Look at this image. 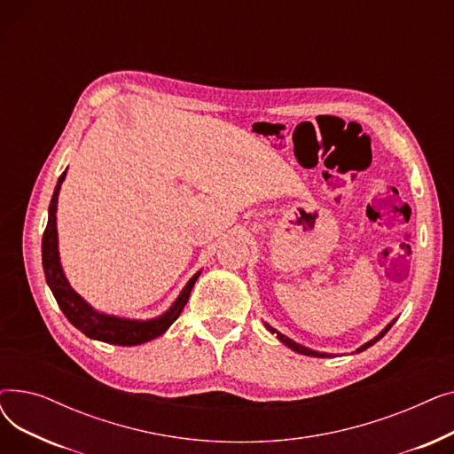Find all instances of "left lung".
I'll use <instances>...</instances> for the list:
<instances>
[{
	"label": "left lung",
	"mask_w": 454,
	"mask_h": 454,
	"mask_svg": "<svg viewBox=\"0 0 454 454\" xmlns=\"http://www.w3.org/2000/svg\"><path fill=\"white\" fill-rule=\"evenodd\" d=\"M395 320H397V318H394V320H392V322H390V324H388V325H387V327H385L383 331H380V333H379V335H377V337H373L372 340H368V342H366V344H363L361 348H356V349H355V353H361V351L368 349L370 346H373V344H375L377 340H380V339H383V337L387 335V333H388V329H390V327H392V325L395 324ZM265 327H267V329H269V331L272 333V335H276V339H278V340H279L281 344H285V346H287V348H291L293 351H296V353H300V355H307V356H320V359H325V356H327V359H329V356H335V355H333V353H324V351H317V349H311V348H305V346H301V344L294 342L293 339H289V337H285V335H283V333H279L278 329H274V327H272L270 324H267V322H265Z\"/></svg>",
	"instance_id": "left-lung-1"
}]
</instances>
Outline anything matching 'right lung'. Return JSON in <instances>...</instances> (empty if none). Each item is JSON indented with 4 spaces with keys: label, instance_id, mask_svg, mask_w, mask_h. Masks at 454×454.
<instances>
[{
    "label": "right lung",
    "instance_id": "obj_1",
    "mask_svg": "<svg viewBox=\"0 0 454 454\" xmlns=\"http://www.w3.org/2000/svg\"><path fill=\"white\" fill-rule=\"evenodd\" d=\"M67 169L60 175L55 193L50 204V211H47V226L42 237V265L45 281L50 285V289L62 309L66 318L74 324L81 333L88 339L101 340L106 344L115 346H137L143 342H149L173 325V322L180 317L184 305L189 300L191 289H193L195 281L200 276V270L193 274L178 298L173 301V305L167 309L156 318L149 320H137V318H123L108 313H101L98 309H93L74 287H71L64 269L60 265V254H59V231H57V204H59V193L60 185L66 178Z\"/></svg>",
    "mask_w": 454,
    "mask_h": 454
}]
</instances>
